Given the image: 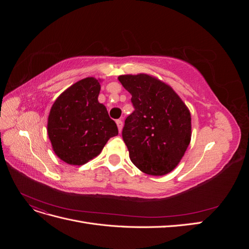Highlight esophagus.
<instances>
[{"instance_id": "1", "label": "esophagus", "mask_w": 249, "mask_h": 249, "mask_svg": "<svg viewBox=\"0 0 249 249\" xmlns=\"http://www.w3.org/2000/svg\"><path fill=\"white\" fill-rule=\"evenodd\" d=\"M116 124H117V126H118V131H119V132H122V130H123V126H124L123 120H122V119H117V120H116Z\"/></svg>"}]
</instances>
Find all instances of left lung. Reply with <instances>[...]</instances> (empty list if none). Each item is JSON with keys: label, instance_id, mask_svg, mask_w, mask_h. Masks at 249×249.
Listing matches in <instances>:
<instances>
[{"label": "left lung", "instance_id": "left-lung-1", "mask_svg": "<svg viewBox=\"0 0 249 249\" xmlns=\"http://www.w3.org/2000/svg\"><path fill=\"white\" fill-rule=\"evenodd\" d=\"M118 80L135 108L123 129L131 161L146 175H167L190 143L189 109L169 85L149 74H123Z\"/></svg>", "mask_w": 249, "mask_h": 249}]
</instances>
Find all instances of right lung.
<instances>
[{"mask_svg":"<svg viewBox=\"0 0 249 249\" xmlns=\"http://www.w3.org/2000/svg\"><path fill=\"white\" fill-rule=\"evenodd\" d=\"M100 90L99 80L82 79L60 94L51 108L49 138L55 154L67 164L87 163L118 135L115 122L97 100Z\"/></svg>","mask_w":249,"mask_h":249,"instance_id":"obj_1","label":"right lung"}]
</instances>
